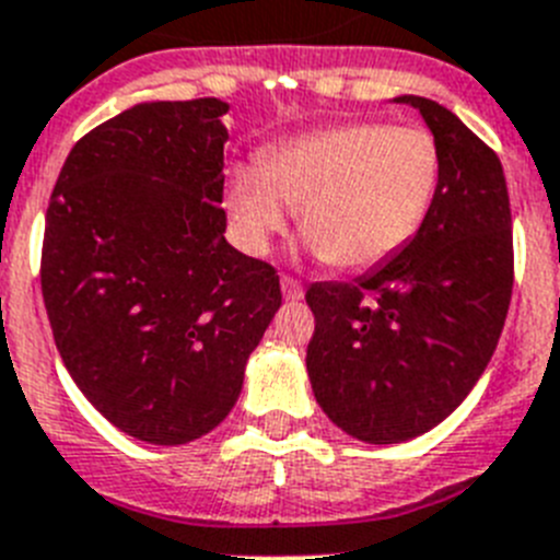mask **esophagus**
I'll return each instance as SVG.
<instances>
[{
    "instance_id": "esophagus-1",
    "label": "esophagus",
    "mask_w": 560,
    "mask_h": 560,
    "mask_svg": "<svg viewBox=\"0 0 560 560\" xmlns=\"http://www.w3.org/2000/svg\"><path fill=\"white\" fill-rule=\"evenodd\" d=\"M280 289H283V296L289 303H300V300H303V285H300V280H294V277L285 275L283 280H280Z\"/></svg>"
}]
</instances>
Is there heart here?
Listing matches in <instances>:
<instances>
[{
    "label": "heart",
    "instance_id": "1",
    "mask_svg": "<svg viewBox=\"0 0 560 560\" xmlns=\"http://www.w3.org/2000/svg\"><path fill=\"white\" fill-rule=\"evenodd\" d=\"M440 179L438 142L423 128L350 122L305 133L241 171L226 210L241 244L266 252L290 210L311 249L330 266L373 269L409 244Z\"/></svg>",
    "mask_w": 560,
    "mask_h": 560
}]
</instances>
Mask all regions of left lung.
Wrapping results in <instances>:
<instances>
[{
	"instance_id": "8db88e82",
	"label": "left lung",
	"mask_w": 560,
	"mask_h": 560,
	"mask_svg": "<svg viewBox=\"0 0 560 560\" xmlns=\"http://www.w3.org/2000/svg\"><path fill=\"white\" fill-rule=\"evenodd\" d=\"M418 108L440 179L409 244L353 283H314L305 368L316 404L350 438L387 446L429 432L485 373L513 291L511 199L497 153L457 114Z\"/></svg>"
}]
</instances>
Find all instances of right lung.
Listing matches in <instances>:
<instances>
[{
  "instance_id": "1",
  "label": "right lung",
  "mask_w": 560,
  "mask_h": 560,
  "mask_svg": "<svg viewBox=\"0 0 560 560\" xmlns=\"http://www.w3.org/2000/svg\"><path fill=\"white\" fill-rule=\"evenodd\" d=\"M230 103H137L75 142L49 196L42 294L89 404L120 432L185 446L235 407L283 294L226 244Z\"/></svg>"
}]
</instances>
